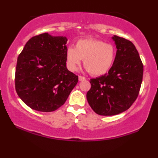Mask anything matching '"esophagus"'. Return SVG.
<instances>
[{
	"instance_id": "esophagus-1",
	"label": "esophagus",
	"mask_w": 158,
	"mask_h": 158,
	"mask_svg": "<svg viewBox=\"0 0 158 158\" xmlns=\"http://www.w3.org/2000/svg\"><path fill=\"white\" fill-rule=\"evenodd\" d=\"M85 79H86V78L85 77H82V76H79V81H84V80H85Z\"/></svg>"
}]
</instances>
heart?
<instances>
[{
    "mask_svg": "<svg viewBox=\"0 0 158 158\" xmlns=\"http://www.w3.org/2000/svg\"><path fill=\"white\" fill-rule=\"evenodd\" d=\"M116 53V48L112 44L98 39H81L77 41L76 48L67 49V65L69 70L75 71L83 59L85 68L91 75L102 76L113 66Z\"/></svg>",
    "mask_w": 158,
    "mask_h": 158,
    "instance_id": "1",
    "label": "heart"
}]
</instances>
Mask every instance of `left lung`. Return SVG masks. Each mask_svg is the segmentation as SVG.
<instances>
[{
  "mask_svg": "<svg viewBox=\"0 0 158 158\" xmlns=\"http://www.w3.org/2000/svg\"><path fill=\"white\" fill-rule=\"evenodd\" d=\"M116 59L108 73L91 79L87 93L88 104L95 113L117 115L131 106L138 97L143 81V65L131 41L114 35Z\"/></svg>",
  "mask_w": 158,
  "mask_h": 158,
  "instance_id": "1",
  "label": "left lung"
}]
</instances>
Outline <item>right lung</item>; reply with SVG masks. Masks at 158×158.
Returning a JSON list of instances; mask_svg holds the SVG:
<instances>
[{"label":"right lung","instance_id":"add662e5","mask_svg":"<svg viewBox=\"0 0 158 158\" xmlns=\"http://www.w3.org/2000/svg\"><path fill=\"white\" fill-rule=\"evenodd\" d=\"M67 38L42 33L29 40L18 57L15 90L27 106L51 112L64 105L78 82L66 67Z\"/></svg>","mask_w":158,"mask_h":158}]
</instances>
